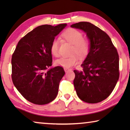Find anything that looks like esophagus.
Here are the masks:
<instances>
[{"label": "esophagus", "mask_w": 130, "mask_h": 130, "mask_svg": "<svg viewBox=\"0 0 130 130\" xmlns=\"http://www.w3.org/2000/svg\"><path fill=\"white\" fill-rule=\"evenodd\" d=\"M71 69H68V68H64V70L65 71V72H67L68 71H69V70H70Z\"/></svg>", "instance_id": "1"}]
</instances>
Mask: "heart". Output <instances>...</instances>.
Listing matches in <instances>:
<instances>
[{"label":"heart","instance_id":"obj_1","mask_svg":"<svg viewBox=\"0 0 130 130\" xmlns=\"http://www.w3.org/2000/svg\"><path fill=\"white\" fill-rule=\"evenodd\" d=\"M62 36L66 40L73 44L72 53H77L81 57H84L89 50V42L88 39L83 38L82 32L74 28H69L62 32ZM50 51L54 57L59 56V40L53 39L50 46ZM78 57L76 54L69 57H62L56 61L57 64L65 68H70L77 64Z\"/></svg>","mask_w":130,"mask_h":130}]
</instances>
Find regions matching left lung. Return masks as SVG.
<instances>
[{
    "label": "left lung",
    "mask_w": 130,
    "mask_h": 130,
    "mask_svg": "<svg viewBox=\"0 0 130 130\" xmlns=\"http://www.w3.org/2000/svg\"><path fill=\"white\" fill-rule=\"evenodd\" d=\"M87 33L89 52L81 65L83 70H74L73 84L78 98L83 102L98 103L108 97L119 77V59L115 46L106 32L87 22L71 25Z\"/></svg>",
    "instance_id": "obj_1"
}]
</instances>
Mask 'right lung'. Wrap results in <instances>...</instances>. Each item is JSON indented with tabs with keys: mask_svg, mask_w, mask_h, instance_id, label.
<instances>
[{
	"mask_svg": "<svg viewBox=\"0 0 130 130\" xmlns=\"http://www.w3.org/2000/svg\"><path fill=\"white\" fill-rule=\"evenodd\" d=\"M67 25H44L35 28L20 39L12 54L13 84L23 98L33 104H48L58 94L64 70L60 66L46 69L52 65L50 43Z\"/></svg>",
	"mask_w": 130,
	"mask_h": 130,
	"instance_id": "obj_1",
	"label": "right lung"
}]
</instances>
